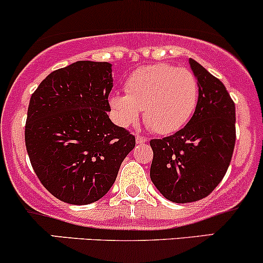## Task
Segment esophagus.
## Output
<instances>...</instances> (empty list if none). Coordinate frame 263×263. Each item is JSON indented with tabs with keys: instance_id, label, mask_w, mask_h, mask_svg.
Here are the masks:
<instances>
[{
	"instance_id": "obj_1",
	"label": "esophagus",
	"mask_w": 263,
	"mask_h": 263,
	"mask_svg": "<svg viewBox=\"0 0 263 263\" xmlns=\"http://www.w3.org/2000/svg\"><path fill=\"white\" fill-rule=\"evenodd\" d=\"M136 142L137 143H146L147 142V137L142 136V135H137V136H136Z\"/></svg>"
}]
</instances>
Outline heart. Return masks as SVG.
<instances>
[{
    "mask_svg": "<svg viewBox=\"0 0 263 263\" xmlns=\"http://www.w3.org/2000/svg\"><path fill=\"white\" fill-rule=\"evenodd\" d=\"M125 92L126 95H114L109 100L118 125H135L143 109V120L152 131L171 135L191 120L200 88L192 72L157 63L132 72L126 80Z\"/></svg>",
    "mask_w": 263,
    "mask_h": 263,
    "instance_id": "b5f03b06",
    "label": "heart"
}]
</instances>
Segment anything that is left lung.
<instances>
[{"label": "left lung", "mask_w": 263, "mask_h": 263, "mask_svg": "<svg viewBox=\"0 0 263 263\" xmlns=\"http://www.w3.org/2000/svg\"><path fill=\"white\" fill-rule=\"evenodd\" d=\"M190 65L200 88L195 114L176 134L149 141L152 182L176 203L202 200L218 186L236 142V108L229 91L195 60Z\"/></svg>", "instance_id": "1"}]
</instances>
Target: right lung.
<instances>
[{
	"label": "right lung",
	"instance_id": "obj_1",
	"mask_svg": "<svg viewBox=\"0 0 263 263\" xmlns=\"http://www.w3.org/2000/svg\"><path fill=\"white\" fill-rule=\"evenodd\" d=\"M108 62L77 61L51 72L31 96L25 142L46 190L71 204L99 201L136 138L111 122Z\"/></svg>",
	"mask_w": 263,
	"mask_h": 263
}]
</instances>
